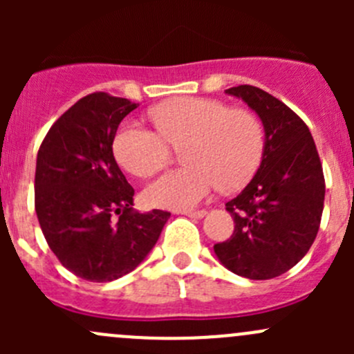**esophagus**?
I'll use <instances>...</instances> for the list:
<instances>
[{"label": "esophagus", "instance_id": "obj_1", "mask_svg": "<svg viewBox=\"0 0 354 354\" xmlns=\"http://www.w3.org/2000/svg\"><path fill=\"white\" fill-rule=\"evenodd\" d=\"M181 214L183 216H188V217H194V219H200V217L205 216V210H181Z\"/></svg>", "mask_w": 354, "mask_h": 354}]
</instances>
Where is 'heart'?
I'll return each mask as SVG.
<instances>
[{"mask_svg":"<svg viewBox=\"0 0 354 354\" xmlns=\"http://www.w3.org/2000/svg\"><path fill=\"white\" fill-rule=\"evenodd\" d=\"M151 118L157 131L127 121L114 135L113 151L128 173L149 178L169 164L173 147H183L187 166L145 190L152 205L190 209L217 185L226 192L243 187L262 162L266 130L253 111L217 99L176 97L152 109Z\"/></svg>","mask_w":354,"mask_h":354,"instance_id":"b5f03b06","label":"heart"}]
</instances>
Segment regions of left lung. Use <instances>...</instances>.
I'll list each match as a JSON object with an SVG mask.
<instances>
[{
    "label": "left lung",
    "instance_id": "left-lung-1",
    "mask_svg": "<svg viewBox=\"0 0 354 354\" xmlns=\"http://www.w3.org/2000/svg\"><path fill=\"white\" fill-rule=\"evenodd\" d=\"M226 94L259 114L266 147L255 176L226 203L234 231L214 252L238 276L272 279L295 267L315 241L326 197L322 162L305 121L279 99L253 85Z\"/></svg>",
    "mask_w": 354,
    "mask_h": 354
}]
</instances>
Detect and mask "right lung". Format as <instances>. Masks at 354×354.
<instances>
[{"label": "right lung", "instance_id": "add662e5", "mask_svg": "<svg viewBox=\"0 0 354 354\" xmlns=\"http://www.w3.org/2000/svg\"><path fill=\"white\" fill-rule=\"evenodd\" d=\"M137 104L94 92L49 128L35 164V212L63 267L92 283L131 272L154 248L171 214L133 209L135 190L118 167L113 140Z\"/></svg>", "mask_w": 354, "mask_h": 354}]
</instances>
